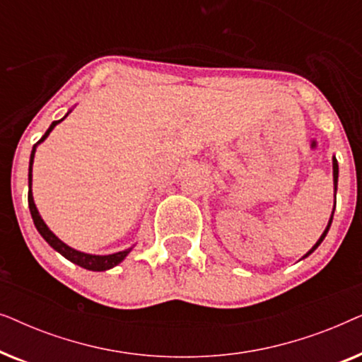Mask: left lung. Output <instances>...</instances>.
<instances>
[{
    "mask_svg": "<svg viewBox=\"0 0 362 362\" xmlns=\"http://www.w3.org/2000/svg\"><path fill=\"white\" fill-rule=\"evenodd\" d=\"M333 177H334V191H336V187H338V161H336V158H333ZM333 214H334V209H333ZM333 214H331V219H329V222H328V226H326V229H325V232H323V235L320 237L318 239V242H316V244L311 247V250L308 252V254H306L305 257H308L311 252H315L316 250V247H318L321 242H323V239L326 237V234H328V230H329V227H331V222H333ZM303 257V259H305Z\"/></svg>",
    "mask_w": 362,
    "mask_h": 362,
    "instance_id": "1",
    "label": "left lung"
}]
</instances>
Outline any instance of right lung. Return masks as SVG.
<instances>
[{
  "label": "right lung",
  "instance_id": "right-lung-1",
  "mask_svg": "<svg viewBox=\"0 0 362 362\" xmlns=\"http://www.w3.org/2000/svg\"><path fill=\"white\" fill-rule=\"evenodd\" d=\"M64 120V118H62ZM61 120H56L52 122V125L49 127V130L44 133L41 140L37 143L44 141L47 138L49 133L52 132V128L57 125V123ZM34 153H36V145H34L33 151H31V160H29V192H28V202H29V211H31V216H33V221H34V226H36V229L39 230V234L44 237V240L47 242L49 245L52 247L54 250H57L59 254L66 257L67 260H71L72 264H76L78 267H82V269H87V270H93V272H103V270H108L112 269V267H115L120 264V262L125 259V257L130 254L132 249H127V250H122V252H117V254H112V255H90V254H83V252H78L76 249H72V247H69L64 244L62 240H59L56 235L52 234L51 230H49V227L44 224V221L41 219V216H39V212L36 209V204H34V199H33V191H31V182H33V161H34Z\"/></svg>",
  "mask_w": 362,
  "mask_h": 362
}]
</instances>
